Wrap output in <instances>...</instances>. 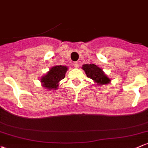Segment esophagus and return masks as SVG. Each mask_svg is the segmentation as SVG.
Instances as JSON below:
<instances>
[{
  "label": "esophagus",
  "mask_w": 148,
  "mask_h": 148,
  "mask_svg": "<svg viewBox=\"0 0 148 148\" xmlns=\"http://www.w3.org/2000/svg\"><path fill=\"white\" fill-rule=\"evenodd\" d=\"M73 65H74V68H78L79 64V62H74V64H73Z\"/></svg>",
  "instance_id": "34e87169"
}]
</instances>
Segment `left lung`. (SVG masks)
I'll return each mask as SVG.
<instances>
[{"label":"left lung","mask_w":148,"mask_h":148,"mask_svg":"<svg viewBox=\"0 0 148 148\" xmlns=\"http://www.w3.org/2000/svg\"><path fill=\"white\" fill-rule=\"evenodd\" d=\"M82 69L85 71L87 77L92 79L95 83L99 86L106 85L111 82V79L107 77L101 68L99 67L94 64H84Z\"/></svg>","instance_id":"1"}]
</instances>
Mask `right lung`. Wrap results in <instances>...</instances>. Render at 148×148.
I'll use <instances>...</instances> for the list:
<instances>
[{
	"label": "right lung",
	"instance_id": "right-lung-1",
	"mask_svg": "<svg viewBox=\"0 0 148 148\" xmlns=\"http://www.w3.org/2000/svg\"><path fill=\"white\" fill-rule=\"evenodd\" d=\"M68 70L66 66L57 65L49 69V71L40 78L42 86L47 90H57L60 82L65 77V74Z\"/></svg>",
	"mask_w": 148,
	"mask_h": 148
}]
</instances>
